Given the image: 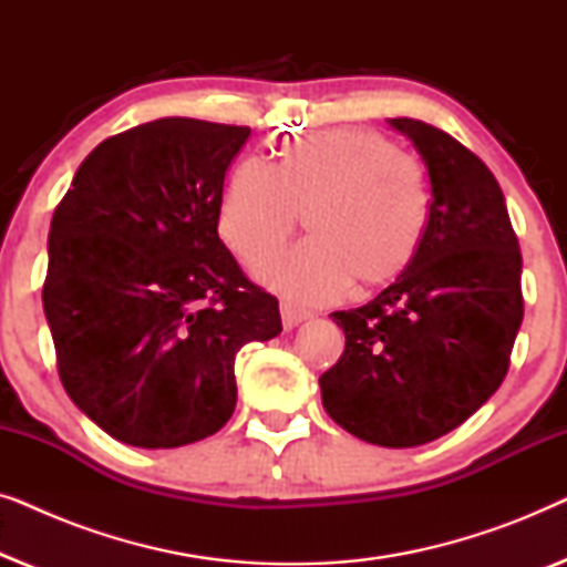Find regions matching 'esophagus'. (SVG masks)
Here are the masks:
<instances>
[{
  "label": "esophagus",
  "mask_w": 567,
  "mask_h": 567,
  "mask_svg": "<svg viewBox=\"0 0 567 567\" xmlns=\"http://www.w3.org/2000/svg\"><path fill=\"white\" fill-rule=\"evenodd\" d=\"M309 317V312L307 309H301V307H297L293 305V301H281V320H284V328L286 330H291V328H297L299 322H305Z\"/></svg>",
  "instance_id": "34e87169"
}]
</instances>
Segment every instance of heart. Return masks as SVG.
I'll return each instance as SVG.
<instances>
[{
  "label": "heart",
  "mask_w": 567,
  "mask_h": 567,
  "mask_svg": "<svg viewBox=\"0 0 567 567\" xmlns=\"http://www.w3.org/2000/svg\"><path fill=\"white\" fill-rule=\"evenodd\" d=\"M423 167L367 128H332L284 146L274 162L245 159L219 200V235L259 266L306 214L310 237L258 268L297 301H330L351 284L369 293L405 274L429 227Z\"/></svg>",
  "instance_id": "obj_1"
}]
</instances>
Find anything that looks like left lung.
Returning a JSON list of instances; mask_svg holds the SVG:
<instances>
[{"label":"left lung","mask_w":567,"mask_h":567,"mask_svg":"<svg viewBox=\"0 0 567 567\" xmlns=\"http://www.w3.org/2000/svg\"><path fill=\"white\" fill-rule=\"evenodd\" d=\"M390 126L429 167V227L398 281L330 315L346 351L320 386L348 433L408 449L454 431L501 386L524 317L522 250L501 185L477 154L431 123Z\"/></svg>","instance_id":"obj_1"}]
</instances>
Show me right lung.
Returning a JSON list of instances; mask_svg holds the SVG:
<instances>
[{
	"label": "right lung",
	"mask_w": 567,
	"mask_h": 567,
	"mask_svg": "<svg viewBox=\"0 0 567 567\" xmlns=\"http://www.w3.org/2000/svg\"><path fill=\"white\" fill-rule=\"evenodd\" d=\"M247 136L142 123L97 144L53 212L43 309L61 384L123 444L212 436L235 413L239 348L281 332L278 299L219 239L224 175Z\"/></svg>",
	"instance_id": "1"
}]
</instances>
